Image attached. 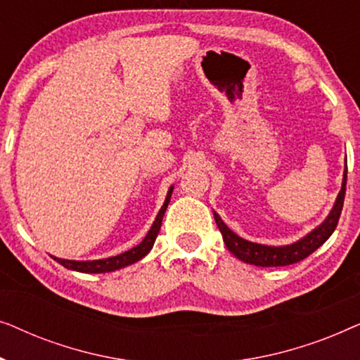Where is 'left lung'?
<instances>
[{
  "instance_id": "8db88e82",
  "label": "left lung",
  "mask_w": 360,
  "mask_h": 360,
  "mask_svg": "<svg viewBox=\"0 0 360 360\" xmlns=\"http://www.w3.org/2000/svg\"><path fill=\"white\" fill-rule=\"evenodd\" d=\"M346 181H347V167L344 170V179L342 186L339 191L336 203H334L331 213L328 214V218L318 226L316 229H313L311 233L304 236L303 239L297 240V243L290 245H264L257 243H250L239 238L238 234H234L228 226L223 223V219L219 218L218 213H214V221L218 224V228L223 234L224 244L231 252H233L239 260H243L245 264L257 265V267H283V265L297 264L300 260L307 259L309 254H313L319 245H323L329 239V236L336 229L339 216H341L342 205H344V196H346Z\"/></svg>"
}]
</instances>
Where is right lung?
<instances>
[{"instance_id":"obj_1","label":"right lung","mask_w":360,"mask_h":360,"mask_svg":"<svg viewBox=\"0 0 360 360\" xmlns=\"http://www.w3.org/2000/svg\"><path fill=\"white\" fill-rule=\"evenodd\" d=\"M172 191H174V186H170L169 193H167V198L164 201V206H162L159 214L154 221V224L150 226L149 233L144 239H142L141 244H137L136 248H132L126 252H122L120 255H115V257H108V259H98V260H67V259H58L53 257V260H57L58 264L63 265L65 269L75 270V272H83V274H105V272H115L117 269L126 267V265H131L141 260L142 257H146L149 254V250L152 249V245L155 243L157 234H159L160 226H162V218H164L167 206L170 203V196Z\"/></svg>"}]
</instances>
